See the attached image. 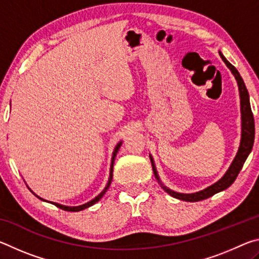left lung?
<instances>
[{
    "label": "left lung",
    "mask_w": 259,
    "mask_h": 259,
    "mask_svg": "<svg viewBox=\"0 0 259 259\" xmlns=\"http://www.w3.org/2000/svg\"><path fill=\"white\" fill-rule=\"evenodd\" d=\"M219 56L222 57V59L224 63L226 64V66L230 68V71L233 74L236 82H238V87H239V94H240V105H241V142H240V146L238 153L234 157L233 162H232L230 168L227 169V171L225 172L224 176H223L218 182L212 184L211 186H209L204 190L196 192V193H191V194H184V193H178L169 190L168 187H165L163 184L161 183L159 175H157L154 161H153V157L150 154V159L152 162V168H153V172H154V176L157 179V182L160 183V185L162 188L172 196V198H176L183 201H187V202H196V201H201L204 199H208L210 196H212L213 194H216L218 192H222L226 190L227 187H230L232 184L234 183V181L238 177V175L240 172V170L242 169V166L244 164L245 160L249 155V153L252 150V145H253V139H255V121H253V115L251 112V107H250V102H249V94L247 88H245L244 82L241 77L240 73L238 72L233 65H232L229 60H227L224 56H223L222 52H219Z\"/></svg>",
    "instance_id": "1"
}]
</instances>
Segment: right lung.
<instances>
[{
	"instance_id": "obj_1",
	"label": "right lung",
	"mask_w": 259,
	"mask_h": 259,
	"mask_svg": "<svg viewBox=\"0 0 259 259\" xmlns=\"http://www.w3.org/2000/svg\"><path fill=\"white\" fill-rule=\"evenodd\" d=\"M121 145H122V142H120V143H117V145L115 146V148H114V152H113V155H112V162H111V169H109V178H108V183L106 184V186H105V188L104 190L102 191V193H100V194H98L97 196H96L95 199H93L91 201H89V202H87V203H84V204H81V205H77V207H67V205H63V204H59V203H54V202H51V203H54L56 207H58V208H60V209H63V210H66V211H81V210H83V209H87V208H89V207H91V205L93 204H95L96 202H98V201L103 198L104 196V194L105 193H106V191L108 190V187H109V185H111V183H112V178H113V165H114V160H115V156H116V153L119 152V150H120V147H121ZM36 195V194H35ZM37 196V195H36ZM38 199H41L40 196H37ZM42 201H46V200H43V199H41Z\"/></svg>"
}]
</instances>
